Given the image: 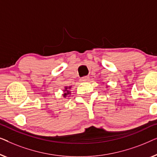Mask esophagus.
<instances>
[{
	"instance_id": "34e87169",
	"label": "esophagus",
	"mask_w": 157,
	"mask_h": 157,
	"mask_svg": "<svg viewBox=\"0 0 157 157\" xmlns=\"http://www.w3.org/2000/svg\"><path fill=\"white\" fill-rule=\"evenodd\" d=\"M89 79H90V78L88 76H85V77H83V78H82L81 79H80V80L82 81V82H87L88 80H89Z\"/></svg>"
}]
</instances>
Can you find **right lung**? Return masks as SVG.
I'll use <instances>...</instances> for the list:
<instances>
[{"instance_id":"obj_1","label":"right lung","mask_w":157,"mask_h":157,"mask_svg":"<svg viewBox=\"0 0 157 157\" xmlns=\"http://www.w3.org/2000/svg\"><path fill=\"white\" fill-rule=\"evenodd\" d=\"M70 88H71V87H65V90H64V92H65V94H63V96L65 97H65H67V94H70V92H69V90H68V89H70Z\"/></svg>"}]
</instances>
